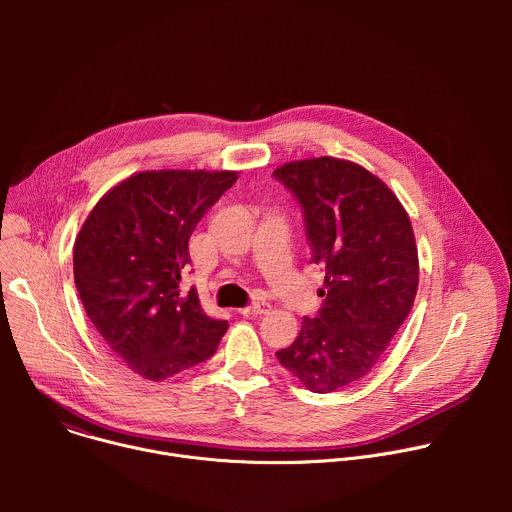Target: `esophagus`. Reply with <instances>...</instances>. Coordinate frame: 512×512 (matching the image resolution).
I'll return each mask as SVG.
<instances>
[{
	"instance_id": "esophagus-1",
	"label": "esophagus",
	"mask_w": 512,
	"mask_h": 512,
	"mask_svg": "<svg viewBox=\"0 0 512 512\" xmlns=\"http://www.w3.org/2000/svg\"><path fill=\"white\" fill-rule=\"evenodd\" d=\"M269 310H271V306H269L267 302H255V304H251V306L239 310V314H241V316H263V314H267Z\"/></svg>"
}]
</instances>
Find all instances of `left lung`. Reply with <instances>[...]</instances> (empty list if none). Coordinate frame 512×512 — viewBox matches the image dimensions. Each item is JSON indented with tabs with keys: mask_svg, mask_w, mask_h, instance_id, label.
<instances>
[{
	"mask_svg": "<svg viewBox=\"0 0 512 512\" xmlns=\"http://www.w3.org/2000/svg\"><path fill=\"white\" fill-rule=\"evenodd\" d=\"M273 176L302 202L312 263L326 271L318 318H306L277 358L306 389L332 393L377 367L413 308V227L395 192L360 164L322 156Z\"/></svg>",
	"mask_w": 512,
	"mask_h": 512,
	"instance_id": "1",
	"label": "left lung"
}]
</instances>
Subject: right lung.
Here are the masks:
<instances>
[{
	"mask_svg": "<svg viewBox=\"0 0 512 512\" xmlns=\"http://www.w3.org/2000/svg\"><path fill=\"white\" fill-rule=\"evenodd\" d=\"M239 172L145 170L115 184L89 212L72 265L81 302L105 344L135 375L160 383L210 358L227 320L180 289L188 241Z\"/></svg>",
	"mask_w": 512,
	"mask_h": 512,
	"instance_id": "obj_1",
	"label": "right lung"
}]
</instances>
